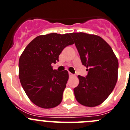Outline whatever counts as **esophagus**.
I'll use <instances>...</instances> for the list:
<instances>
[{"label": "esophagus", "mask_w": 130, "mask_h": 130, "mask_svg": "<svg viewBox=\"0 0 130 130\" xmlns=\"http://www.w3.org/2000/svg\"><path fill=\"white\" fill-rule=\"evenodd\" d=\"M69 77H73V76H74V75L73 74L71 73V72H69Z\"/></svg>", "instance_id": "esophagus-1"}]
</instances>
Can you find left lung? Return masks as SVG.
Listing matches in <instances>:
<instances>
[{
	"mask_svg": "<svg viewBox=\"0 0 130 130\" xmlns=\"http://www.w3.org/2000/svg\"><path fill=\"white\" fill-rule=\"evenodd\" d=\"M83 65L88 71L86 77L78 76L74 88L75 98L83 106L94 107L103 103L116 86L119 63L111 47L101 37L85 32L70 33Z\"/></svg>",
	"mask_w": 130,
	"mask_h": 130,
	"instance_id": "1",
	"label": "left lung"
}]
</instances>
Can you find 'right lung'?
I'll return each instance as SVG.
<instances>
[{
  "instance_id": "add662e5",
  "label": "right lung",
  "mask_w": 130,
  "mask_h": 130,
  "mask_svg": "<svg viewBox=\"0 0 130 130\" xmlns=\"http://www.w3.org/2000/svg\"><path fill=\"white\" fill-rule=\"evenodd\" d=\"M74 43L69 34L50 33L36 37L19 59V78L29 99L36 106L52 108L61 103L69 79L67 71L53 70L65 47Z\"/></svg>"
}]
</instances>
